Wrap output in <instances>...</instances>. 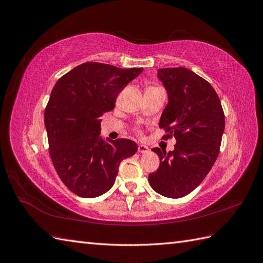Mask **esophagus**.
<instances>
[{
    "instance_id": "obj_1",
    "label": "esophagus",
    "mask_w": 263,
    "mask_h": 263,
    "mask_svg": "<svg viewBox=\"0 0 263 263\" xmlns=\"http://www.w3.org/2000/svg\"><path fill=\"white\" fill-rule=\"evenodd\" d=\"M149 151V148L146 145H138V153L146 154Z\"/></svg>"
}]
</instances>
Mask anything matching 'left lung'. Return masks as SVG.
Wrapping results in <instances>:
<instances>
[{"label":"left lung","mask_w":263,"mask_h":263,"mask_svg":"<svg viewBox=\"0 0 263 263\" xmlns=\"http://www.w3.org/2000/svg\"><path fill=\"white\" fill-rule=\"evenodd\" d=\"M158 78L168 92L169 103L159 127L164 138L174 137V150L153 151L160 159L148 180L157 193L180 198L201 184L219 154L225 115L213 86L186 68L158 70Z\"/></svg>","instance_id":"1"}]
</instances>
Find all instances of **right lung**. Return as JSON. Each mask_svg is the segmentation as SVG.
I'll use <instances>...</instances> for the list:
<instances>
[{
	"instance_id": "right-lung-1",
	"label": "right lung",
	"mask_w": 263,
	"mask_h": 263,
	"mask_svg": "<svg viewBox=\"0 0 263 263\" xmlns=\"http://www.w3.org/2000/svg\"><path fill=\"white\" fill-rule=\"evenodd\" d=\"M141 68L121 69L85 62L54 84L45 108L49 155L59 178L71 192L97 197L113 186L122 160L137 151V144L100 137L101 116L115 106L117 95Z\"/></svg>"
}]
</instances>
